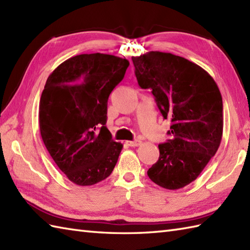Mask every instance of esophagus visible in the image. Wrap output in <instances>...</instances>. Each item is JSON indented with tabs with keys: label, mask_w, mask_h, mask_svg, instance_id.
Segmentation results:
<instances>
[{
	"label": "esophagus",
	"mask_w": 250,
	"mask_h": 250,
	"mask_svg": "<svg viewBox=\"0 0 250 250\" xmlns=\"http://www.w3.org/2000/svg\"><path fill=\"white\" fill-rule=\"evenodd\" d=\"M125 143H126V145H128V146H131V147H137V146H140V145L142 144V142H141L140 140L128 141V142H125Z\"/></svg>",
	"instance_id": "1"
}]
</instances>
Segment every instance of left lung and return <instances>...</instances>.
<instances>
[{
  "instance_id": "8db88e82",
  "label": "left lung",
  "mask_w": 250,
  "mask_h": 250,
  "mask_svg": "<svg viewBox=\"0 0 250 250\" xmlns=\"http://www.w3.org/2000/svg\"><path fill=\"white\" fill-rule=\"evenodd\" d=\"M142 89H150L171 139L159 145V160L147 175L162 188L176 190L192 183L220 145L224 117L218 86L195 63L169 52L132 57Z\"/></svg>"
}]
</instances>
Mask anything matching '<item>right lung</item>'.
I'll return each instance as SVG.
<instances>
[{
  "label": "right lung",
  "mask_w": 250,
  "mask_h": 250,
  "mask_svg": "<svg viewBox=\"0 0 250 250\" xmlns=\"http://www.w3.org/2000/svg\"><path fill=\"white\" fill-rule=\"evenodd\" d=\"M129 64L116 56L83 54L47 78L40 100L42 139L58 167L78 186L102 182L118 161L122 144L105 126L107 101Z\"/></svg>",
  "instance_id": "add662e5"
}]
</instances>
